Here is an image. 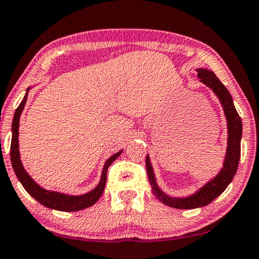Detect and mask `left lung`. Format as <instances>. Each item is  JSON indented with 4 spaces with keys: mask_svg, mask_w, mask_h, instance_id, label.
Masks as SVG:
<instances>
[{
    "mask_svg": "<svg viewBox=\"0 0 259 259\" xmlns=\"http://www.w3.org/2000/svg\"><path fill=\"white\" fill-rule=\"evenodd\" d=\"M198 78L202 83L209 87L218 96L221 102L225 116L227 118V128H228V141H227V152L223 161V166L213 179L204 184L194 194L185 196V198H175L164 193L157 185L154 177L153 167L150 161L149 154L146 156L145 165L148 172L149 181L151 184L152 193L157 196L160 202L166 206L178 208V209H194L209 204L214 199L222 194L228 185L231 183L234 176L236 175L238 161L241 157V138H242V121L236 108L234 106L233 98L225 84L219 80L214 72L206 68H198Z\"/></svg>",
    "mask_w": 259,
    "mask_h": 259,
    "instance_id": "8db88e82",
    "label": "left lung"
}]
</instances>
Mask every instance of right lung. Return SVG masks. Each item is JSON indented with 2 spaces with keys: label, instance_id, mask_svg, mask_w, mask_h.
<instances>
[{
  "label": "right lung",
  "instance_id": "right-lung-1",
  "mask_svg": "<svg viewBox=\"0 0 259 259\" xmlns=\"http://www.w3.org/2000/svg\"><path fill=\"white\" fill-rule=\"evenodd\" d=\"M30 91V87L26 90V93L23 98L22 102L19 103L16 111L14 114L13 119V126H11V131H13V138H11V146H10V159L11 165L15 173H16L17 179L21 181L23 187L29 194L37 200L38 202L43 204V206L51 208V209L61 210V211H78L84 208H88L94 204L100 196L102 195L103 191H105L106 181H107V171L108 167L110 166L111 163L116 159V158L122 153L121 151L116 152L113 156L109 157L105 163V166L102 169L101 179H100L99 184L96 185L94 190L86 193V194L81 195H68L64 194V193H59L56 191H48L39 186L36 181H34L29 173L25 171L23 167V164L21 161V154H19V148H18V128H19V118H21L22 111L24 109V106L26 103V99H28V93Z\"/></svg>",
  "mask_w": 259,
  "mask_h": 259
}]
</instances>
